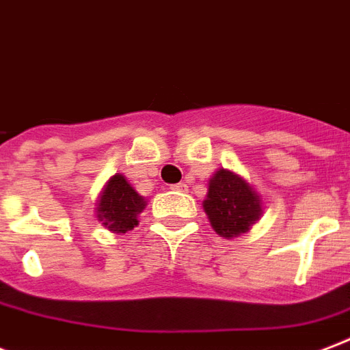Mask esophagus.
Wrapping results in <instances>:
<instances>
[{
    "label": "esophagus",
    "instance_id": "obj_1",
    "mask_svg": "<svg viewBox=\"0 0 350 350\" xmlns=\"http://www.w3.org/2000/svg\"><path fill=\"white\" fill-rule=\"evenodd\" d=\"M172 189H174V191H180V193H185L187 183H176V185H172Z\"/></svg>",
    "mask_w": 350,
    "mask_h": 350
}]
</instances>
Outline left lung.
I'll return each mask as SVG.
<instances>
[{"label": "left lung", "instance_id": "obj_1", "mask_svg": "<svg viewBox=\"0 0 350 350\" xmlns=\"http://www.w3.org/2000/svg\"><path fill=\"white\" fill-rule=\"evenodd\" d=\"M204 209L213 229L226 239L246 233L262 213L260 200L252 187L240 176L224 169L209 181Z\"/></svg>", "mask_w": 350, "mask_h": 350}]
</instances>
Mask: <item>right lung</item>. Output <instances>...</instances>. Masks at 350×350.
I'll list each match as a JSON object with an SVG mask.
<instances>
[{"label": "right lung", "instance_id": "1", "mask_svg": "<svg viewBox=\"0 0 350 350\" xmlns=\"http://www.w3.org/2000/svg\"><path fill=\"white\" fill-rule=\"evenodd\" d=\"M145 207L143 196L133 191V187L121 174L108 181L97 205V218L117 233H126L137 226V213Z\"/></svg>", "mask_w": 350, "mask_h": 350}]
</instances>
